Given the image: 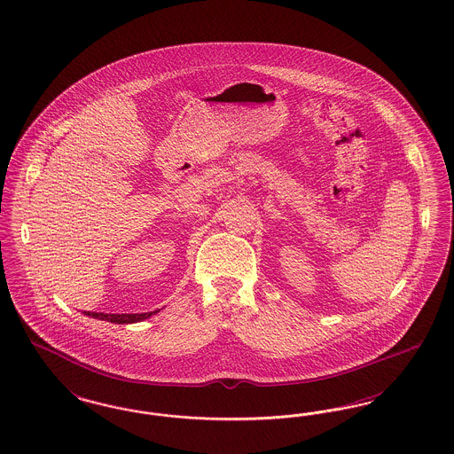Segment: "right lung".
Masks as SVG:
<instances>
[{"mask_svg":"<svg viewBox=\"0 0 454 454\" xmlns=\"http://www.w3.org/2000/svg\"><path fill=\"white\" fill-rule=\"evenodd\" d=\"M159 310L153 312H142V314H103V312H85V316L102 319V321L114 322V324H133V322L145 321L150 316L157 314Z\"/></svg>","mask_w":454,"mask_h":454,"instance_id":"right-lung-1","label":"right lung"}]
</instances>
